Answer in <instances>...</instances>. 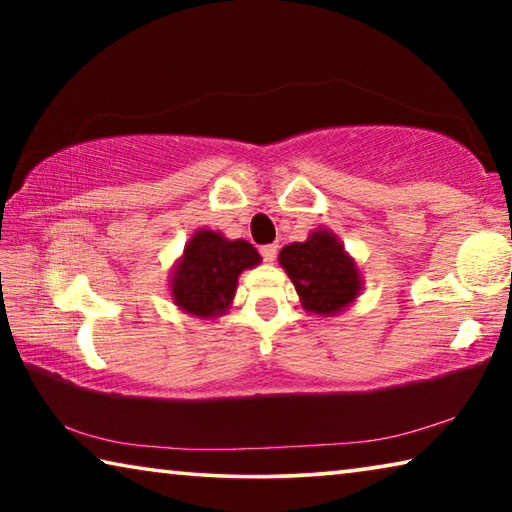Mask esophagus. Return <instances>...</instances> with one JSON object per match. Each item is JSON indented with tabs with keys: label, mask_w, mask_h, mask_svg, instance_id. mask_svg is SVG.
<instances>
[{
	"label": "esophagus",
	"mask_w": 512,
	"mask_h": 512,
	"mask_svg": "<svg viewBox=\"0 0 512 512\" xmlns=\"http://www.w3.org/2000/svg\"><path fill=\"white\" fill-rule=\"evenodd\" d=\"M264 257V262H275L277 257V244H268V246H262V250H259Z\"/></svg>",
	"instance_id": "obj_1"
}]
</instances>
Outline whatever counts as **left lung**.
Returning <instances> with one entry per match:
<instances>
[{"mask_svg": "<svg viewBox=\"0 0 512 512\" xmlns=\"http://www.w3.org/2000/svg\"><path fill=\"white\" fill-rule=\"evenodd\" d=\"M280 264L296 284L302 307L314 314H336L348 307L361 289L357 266L327 230L314 232L302 244L284 246Z\"/></svg>", "mask_w": 512, "mask_h": 512, "instance_id": "8db88e82", "label": "left lung"}]
</instances>
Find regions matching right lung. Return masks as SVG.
Instances as JSON below:
<instances>
[{"label":"right lung","instance_id":"right-lung-1","mask_svg":"<svg viewBox=\"0 0 512 512\" xmlns=\"http://www.w3.org/2000/svg\"><path fill=\"white\" fill-rule=\"evenodd\" d=\"M259 262L262 257L248 241H228L212 230L196 232L173 273V300L187 314H221L235 298L239 273Z\"/></svg>","mask_w":512,"mask_h":512}]
</instances>
